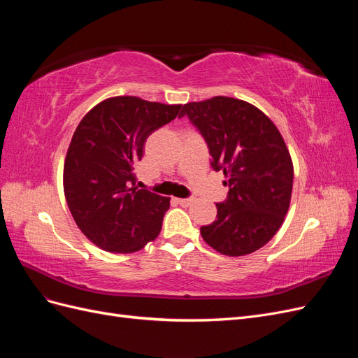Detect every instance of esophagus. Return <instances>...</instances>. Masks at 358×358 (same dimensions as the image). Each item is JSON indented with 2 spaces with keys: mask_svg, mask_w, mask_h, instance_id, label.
<instances>
[{
  "mask_svg": "<svg viewBox=\"0 0 358 358\" xmlns=\"http://www.w3.org/2000/svg\"><path fill=\"white\" fill-rule=\"evenodd\" d=\"M179 204H182V206H189L191 203H192V199H178L176 200Z\"/></svg>",
  "mask_w": 358,
  "mask_h": 358,
  "instance_id": "esophagus-1",
  "label": "esophagus"
}]
</instances>
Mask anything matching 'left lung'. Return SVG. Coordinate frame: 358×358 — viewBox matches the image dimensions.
<instances>
[{
    "label": "left lung",
    "mask_w": 358,
    "mask_h": 358,
    "mask_svg": "<svg viewBox=\"0 0 358 358\" xmlns=\"http://www.w3.org/2000/svg\"><path fill=\"white\" fill-rule=\"evenodd\" d=\"M185 115L229 187L216 220L200 229L203 241L224 255L251 254L276 234L289 208L294 170L284 138L262 110L230 96L187 103Z\"/></svg>",
    "instance_id": "left-lung-1"
}]
</instances>
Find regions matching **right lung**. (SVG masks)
Wrapping results in <instances>:
<instances>
[{
    "instance_id": "add662e5",
    "label": "right lung",
    "mask_w": 358,
    "mask_h": 358,
    "mask_svg": "<svg viewBox=\"0 0 358 358\" xmlns=\"http://www.w3.org/2000/svg\"><path fill=\"white\" fill-rule=\"evenodd\" d=\"M180 107L113 96L76 128L64 164V194L82 233L104 251L136 252L159 234L170 199L138 189L134 167L146 138L180 117Z\"/></svg>"
}]
</instances>
